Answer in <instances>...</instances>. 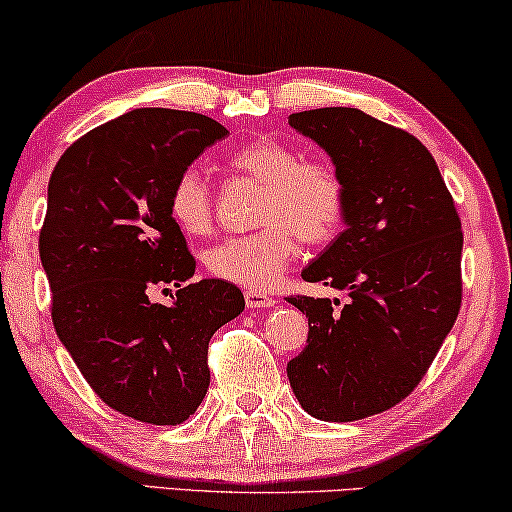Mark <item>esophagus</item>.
I'll use <instances>...</instances> for the list:
<instances>
[{
	"label": "esophagus",
	"mask_w": 512,
	"mask_h": 512,
	"mask_svg": "<svg viewBox=\"0 0 512 512\" xmlns=\"http://www.w3.org/2000/svg\"><path fill=\"white\" fill-rule=\"evenodd\" d=\"M246 304H248V308H271V306H276L278 301L273 299L271 294H266V292L248 290L246 292Z\"/></svg>",
	"instance_id": "esophagus-1"
}]
</instances>
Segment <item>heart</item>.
I'll list each match as a JSON object with an SVG mask.
<instances>
[{"mask_svg": "<svg viewBox=\"0 0 512 512\" xmlns=\"http://www.w3.org/2000/svg\"><path fill=\"white\" fill-rule=\"evenodd\" d=\"M229 167L262 183L257 199V232L232 236L206 253L215 278L246 290L276 285L299 253V239L325 246L341 232L345 187L327 162L301 160L287 143L257 139L229 155ZM169 213L185 234L208 232L213 220L211 192L199 169L187 167L169 192Z\"/></svg>", "mask_w": 512, "mask_h": 512, "instance_id": "1", "label": "heart"}]
</instances>
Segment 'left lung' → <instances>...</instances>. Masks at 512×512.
I'll return each instance as SVG.
<instances>
[{"label":"left lung","instance_id":"left-lung-1","mask_svg":"<svg viewBox=\"0 0 512 512\" xmlns=\"http://www.w3.org/2000/svg\"><path fill=\"white\" fill-rule=\"evenodd\" d=\"M331 157L345 187V229L301 271L338 299L287 297L308 345L287 364L308 415L352 422L415 390L462 306V222L436 160L413 134L359 109L290 115Z\"/></svg>","mask_w":512,"mask_h":512}]
</instances>
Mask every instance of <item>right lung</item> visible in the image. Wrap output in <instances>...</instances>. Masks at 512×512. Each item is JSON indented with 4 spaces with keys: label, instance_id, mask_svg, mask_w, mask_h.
Segmentation results:
<instances>
[{
    "label": "right lung",
    "instance_id": "right-lung-1",
    "mask_svg": "<svg viewBox=\"0 0 512 512\" xmlns=\"http://www.w3.org/2000/svg\"><path fill=\"white\" fill-rule=\"evenodd\" d=\"M227 134L199 113L134 109L71 143L50 176L39 255L55 331L97 397L139 422L199 408L208 341L246 308L225 280L187 283L197 262L169 213L176 176ZM162 284L179 287L171 307L149 301Z\"/></svg>",
    "mask_w": 512,
    "mask_h": 512
}]
</instances>
